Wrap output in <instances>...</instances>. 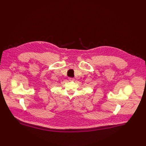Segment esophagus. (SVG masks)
I'll use <instances>...</instances> for the list:
<instances>
[{
	"mask_svg": "<svg viewBox=\"0 0 146 146\" xmlns=\"http://www.w3.org/2000/svg\"><path fill=\"white\" fill-rule=\"evenodd\" d=\"M68 79H69L70 81H74V79L73 78H69Z\"/></svg>",
	"mask_w": 146,
	"mask_h": 146,
	"instance_id": "34e87169",
	"label": "esophagus"
}]
</instances>
